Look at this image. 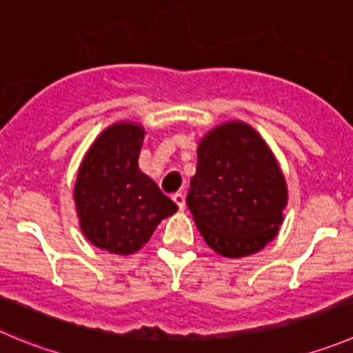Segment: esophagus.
Masks as SVG:
<instances>
[{
	"label": "esophagus",
	"instance_id": "esophagus-1",
	"mask_svg": "<svg viewBox=\"0 0 353 353\" xmlns=\"http://www.w3.org/2000/svg\"><path fill=\"white\" fill-rule=\"evenodd\" d=\"M172 200H174V202L177 203V207H179L181 210H183L184 207H186V199H184V193H181V192L174 193V195H172Z\"/></svg>",
	"mask_w": 353,
	"mask_h": 353
}]
</instances>
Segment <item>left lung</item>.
<instances>
[{"mask_svg":"<svg viewBox=\"0 0 353 353\" xmlns=\"http://www.w3.org/2000/svg\"><path fill=\"white\" fill-rule=\"evenodd\" d=\"M186 203L214 251L242 258L261 251L276 235L288 188L258 132L230 121L200 143Z\"/></svg>","mask_w":353,"mask_h":353,"instance_id":"1","label":"left lung"}]
</instances>
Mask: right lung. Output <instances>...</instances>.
I'll return each instance as SVG.
<instances>
[{"label":"right lung","mask_w":353,"mask_h":353,"mask_svg":"<svg viewBox=\"0 0 353 353\" xmlns=\"http://www.w3.org/2000/svg\"><path fill=\"white\" fill-rule=\"evenodd\" d=\"M143 127L118 123L97 137L74 186L81 232L99 249L134 254L177 205L139 169Z\"/></svg>","instance_id":"1"}]
</instances>
